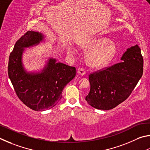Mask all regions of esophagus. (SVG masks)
Instances as JSON below:
<instances>
[{
	"instance_id": "1",
	"label": "esophagus",
	"mask_w": 150,
	"mask_h": 150,
	"mask_svg": "<svg viewBox=\"0 0 150 150\" xmlns=\"http://www.w3.org/2000/svg\"><path fill=\"white\" fill-rule=\"evenodd\" d=\"M78 73L81 76H83L86 74V71L82 68H79L78 70Z\"/></svg>"
}]
</instances>
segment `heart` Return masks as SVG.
I'll return each instance as SVG.
<instances>
[{
    "instance_id": "obj_1",
    "label": "heart",
    "mask_w": 150,
    "mask_h": 150,
    "mask_svg": "<svg viewBox=\"0 0 150 150\" xmlns=\"http://www.w3.org/2000/svg\"><path fill=\"white\" fill-rule=\"evenodd\" d=\"M109 42L108 39L101 38L88 39L82 44L83 49L91 50L87 56V61L91 67H101L111 61L117 50L113 44H109ZM68 52L74 54L77 51L74 47H70Z\"/></svg>"
}]
</instances>
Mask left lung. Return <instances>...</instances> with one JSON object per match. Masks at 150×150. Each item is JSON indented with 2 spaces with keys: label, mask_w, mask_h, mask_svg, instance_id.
Segmentation results:
<instances>
[{
  "label": "left lung",
  "mask_w": 150,
  "mask_h": 150,
  "mask_svg": "<svg viewBox=\"0 0 150 150\" xmlns=\"http://www.w3.org/2000/svg\"><path fill=\"white\" fill-rule=\"evenodd\" d=\"M120 62L89 75L90 90L86 97L89 105L109 110L125 101L143 74V57L138 45L127 49Z\"/></svg>",
  "instance_id": "1"
}]
</instances>
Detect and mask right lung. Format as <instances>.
I'll use <instances>...</instances> for the list:
<instances>
[{
	"mask_svg": "<svg viewBox=\"0 0 150 150\" xmlns=\"http://www.w3.org/2000/svg\"><path fill=\"white\" fill-rule=\"evenodd\" d=\"M44 35L28 31L16 43L9 57L8 74L17 96L31 109L45 111L54 107L62 98L65 86L75 77L76 70L50 58L41 72H28L22 64L25 48L38 45Z\"/></svg>",
	"mask_w": 150,
	"mask_h": 150,
	"instance_id": "obj_1",
	"label": "right lung"
}]
</instances>
